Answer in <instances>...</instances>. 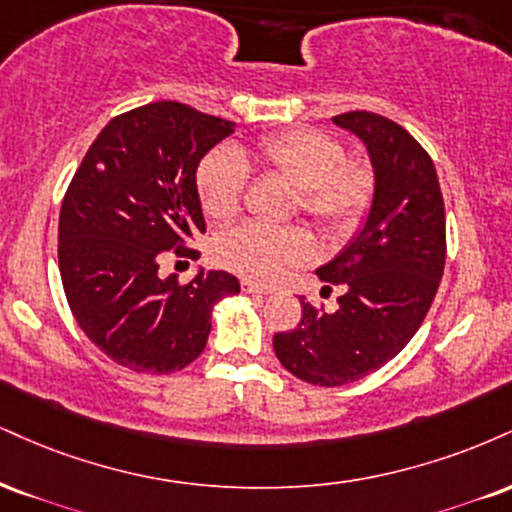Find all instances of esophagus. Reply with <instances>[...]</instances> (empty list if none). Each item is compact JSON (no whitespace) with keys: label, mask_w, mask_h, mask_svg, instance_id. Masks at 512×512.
<instances>
[{"label":"esophagus","mask_w":512,"mask_h":512,"mask_svg":"<svg viewBox=\"0 0 512 512\" xmlns=\"http://www.w3.org/2000/svg\"><path fill=\"white\" fill-rule=\"evenodd\" d=\"M240 286H243L245 293H269V288L260 286V283H252V281H248V279L240 281Z\"/></svg>","instance_id":"obj_1"}]
</instances>
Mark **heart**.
<instances>
[{"label": "heart", "instance_id": "1", "mask_svg": "<svg viewBox=\"0 0 512 512\" xmlns=\"http://www.w3.org/2000/svg\"><path fill=\"white\" fill-rule=\"evenodd\" d=\"M255 162L262 174L283 178L295 188V207L329 240L350 238L372 209L377 176L367 162L348 159L334 135L317 128H291L260 138ZM197 195L207 217L229 221L243 207L250 164L231 145L214 147L195 174ZM214 260L248 281L269 283L288 267L310 260V240L298 229L243 224L214 240Z\"/></svg>", "mask_w": 512, "mask_h": 512}]
</instances>
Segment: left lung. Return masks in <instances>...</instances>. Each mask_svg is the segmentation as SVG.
<instances>
[{"mask_svg": "<svg viewBox=\"0 0 512 512\" xmlns=\"http://www.w3.org/2000/svg\"><path fill=\"white\" fill-rule=\"evenodd\" d=\"M372 157L377 193L369 217L336 260L317 269L324 291L341 288L338 310L303 305L293 331L274 334V353L293 377L343 386L377 372L420 329L446 264V212L432 157L396 121L346 112Z\"/></svg>", "mask_w": 512, "mask_h": 512, "instance_id": "8db88e82", "label": "left lung"}]
</instances>
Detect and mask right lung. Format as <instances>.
<instances>
[{
    "label": "right lung",
    "mask_w": 512,
    "mask_h": 512,
    "mask_svg": "<svg viewBox=\"0 0 512 512\" xmlns=\"http://www.w3.org/2000/svg\"><path fill=\"white\" fill-rule=\"evenodd\" d=\"M231 121L183 102L114 116L66 188L59 272L83 334L116 365L145 374L188 367L207 346L212 305L240 291L229 272L159 279L166 252L197 260L205 233L195 171Z\"/></svg>",
    "instance_id": "obj_1"
}]
</instances>
